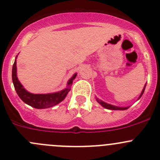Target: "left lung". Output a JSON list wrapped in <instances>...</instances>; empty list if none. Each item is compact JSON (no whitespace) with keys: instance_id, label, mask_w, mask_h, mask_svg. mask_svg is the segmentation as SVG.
Listing matches in <instances>:
<instances>
[{"instance_id":"1","label":"left lung","mask_w":160,"mask_h":160,"mask_svg":"<svg viewBox=\"0 0 160 160\" xmlns=\"http://www.w3.org/2000/svg\"><path fill=\"white\" fill-rule=\"evenodd\" d=\"M144 89H145V86H144V88L143 89L142 92H141V96H140L139 98H141V97L142 96L143 92H144ZM97 101H98L99 103H100V104L103 106V107L105 108H107V109H110V110H126V109L129 108V107L120 108V107H116V106H113V105H112V104H107V103H105V102H104V101H102V100H98V99H97Z\"/></svg>"}]
</instances>
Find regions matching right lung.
I'll return each mask as SVG.
<instances>
[{"mask_svg":"<svg viewBox=\"0 0 160 160\" xmlns=\"http://www.w3.org/2000/svg\"><path fill=\"white\" fill-rule=\"evenodd\" d=\"M76 75L77 74H74V76L68 82V84L69 87L72 85L73 80L75 78ZM12 82L15 89L21 100L28 105L38 109L48 108L56 105L66 97L71 89L68 87L60 92L48 94H33L27 92L18 80L17 75H16V60L12 67Z\"/></svg>","mask_w":160,"mask_h":160,"instance_id":"obj_1","label":"right lung"}]
</instances>
